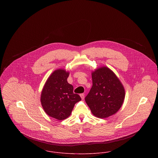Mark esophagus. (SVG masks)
I'll return each instance as SVG.
<instances>
[{"label": "esophagus", "instance_id": "esophagus-1", "mask_svg": "<svg viewBox=\"0 0 158 158\" xmlns=\"http://www.w3.org/2000/svg\"><path fill=\"white\" fill-rule=\"evenodd\" d=\"M80 95V97H81L82 100H83L85 98V94H81Z\"/></svg>", "mask_w": 158, "mask_h": 158}]
</instances>
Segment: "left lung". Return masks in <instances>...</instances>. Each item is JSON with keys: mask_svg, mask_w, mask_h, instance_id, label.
I'll return each instance as SVG.
<instances>
[{"mask_svg": "<svg viewBox=\"0 0 158 158\" xmlns=\"http://www.w3.org/2000/svg\"><path fill=\"white\" fill-rule=\"evenodd\" d=\"M92 86L85 101L92 114L105 118L117 113L125 97L123 85L112 70L106 66L92 71Z\"/></svg>", "mask_w": 158, "mask_h": 158, "instance_id": "1", "label": "left lung"}]
</instances>
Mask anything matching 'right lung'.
Instances as JSON below:
<instances>
[{
	"instance_id": "obj_1",
	"label": "right lung",
	"mask_w": 158,
	"mask_h": 158,
	"mask_svg": "<svg viewBox=\"0 0 158 158\" xmlns=\"http://www.w3.org/2000/svg\"><path fill=\"white\" fill-rule=\"evenodd\" d=\"M69 72L64 69L53 71L47 78L41 94V103L50 117L63 120L70 116L76 103L81 100L73 92V87L67 81Z\"/></svg>"
}]
</instances>
